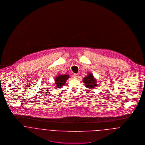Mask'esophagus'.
<instances>
[{
  "label": "esophagus",
  "instance_id": "1",
  "mask_svg": "<svg viewBox=\"0 0 145 145\" xmlns=\"http://www.w3.org/2000/svg\"><path fill=\"white\" fill-rule=\"evenodd\" d=\"M72 78H73V79H78V74H76L72 75Z\"/></svg>",
  "mask_w": 145,
  "mask_h": 145
}]
</instances>
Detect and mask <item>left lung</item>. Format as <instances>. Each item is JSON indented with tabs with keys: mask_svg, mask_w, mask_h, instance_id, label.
<instances>
[{
	"mask_svg": "<svg viewBox=\"0 0 145 145\" xmlns=\"http://www.w3.org/2000/svg\"><path fill=\"white\" fill-rule=\"evenodd\" d=\"M87 75L83 79V82L84 83V85L88 89L93 90L96 88L98 85L97 79L95 78L93 74L90 72L87 73Z\"/></svg>",
	"mask_w": 145,
	"mask_h": 145,
	"instance_id": "8db88e82",
	"label": "left lung"
}]
</instances>
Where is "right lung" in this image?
Here are the masks:
<instances>
[{
	"label": "right lung",
	"mask_w": 145,
	"mask_h": 145,
	"mask_svg": "<svg viewBox=\"0 0 145 145\" xmlns=\"http://www.w3.org/2000/svg\"><path fill=\"white\" fill-rule=\"evenodd\" d=\"M70 78V76L68 74H59L55 78V88L60 89L65 85L66 81Z\"/></svg>",
	"instance_id": "obj_1"
}]
</instances>
